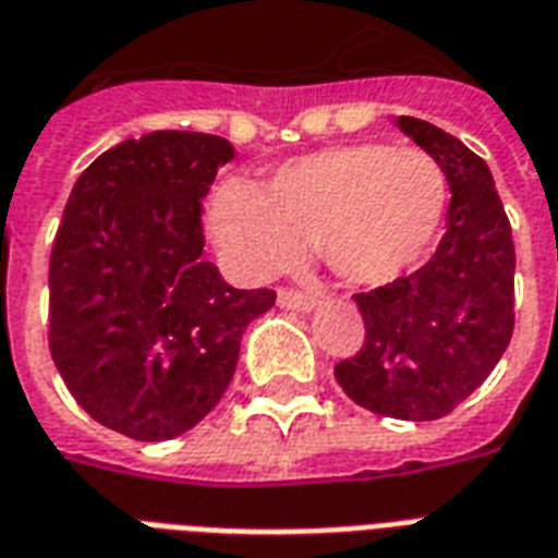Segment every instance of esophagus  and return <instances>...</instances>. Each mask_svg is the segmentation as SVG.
Wrapping results in <instances>:
<instances>
[{
	"label": "esophagus",
	"instance_id": "esophagus-1",
	"mask_svg": "<svg viewBox=\"0 0 558 558\" xmlns=\"http://www.w3.org/2000/svg\"><path fill=\"white\" fill-rule=\"evenodd\" d=\"M278 304L283 306V310H298V313H310L315 306V298L306 295V292H298V289L292 287H283L278 292Z\"/></svg>",
	"mask_w": 558,
	"mask_h": 558
}]
</instances>
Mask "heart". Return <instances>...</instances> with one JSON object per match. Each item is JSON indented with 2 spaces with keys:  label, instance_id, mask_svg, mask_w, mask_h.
I'll list each match as a JSON object with an SVG mask.
<instances>
[{
  "label": "heart",
  "instance_id": "obj_1",
  "mask_svg": "<svg viewBox=\"0 0 558 558\" xmlns=\"http://www.w3.org/2000/svg\"><path fill=\"white\" fill-rule=\"evenodd\" d=\"M449 185L428 153L353 144L287 161L266 185L226 179L210 234L243 275H269L318 243L350 287H385L423 263L440 234Z\"/></svg>",
  "mask_w": 558,
  "mask_h": 558
}]
</instances>
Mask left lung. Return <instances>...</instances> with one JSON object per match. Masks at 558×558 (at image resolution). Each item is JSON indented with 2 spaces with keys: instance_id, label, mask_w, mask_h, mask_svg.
Segmentation results:
<instances>
[{
  "instance_id": "8db88e82",
  "label": "left lung",
  "mask_w": 558,
  "mask_h": 558,
  "mask_svg": "<svg viewBox=\"0 0 558 558\" xmlns=\"http://www.w3.org/2000/svg\"><path fill=\"white\" fill-rule=\"evenodd\" d=\"M449 179L446 234L416 271L356 292L365 344L336 379L356 405L393 420H440L493 373L515 327V245L481 156L420 118H397Z\"/></svg>"
}]
</instances>
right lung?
I'll use <instances>...</instances> for the list:
<instances>
[{"label":"right lung","mask_w":558,"mask_h":558,"mask_svg":"<svg viewBox=\"0 0 558 558\" xmlns=\"http://www.w3.org/2000/svg\"><path fill=\"white\" fill-rule=\"evenodd\" d=\"M234 147L208 133L126 138L83 170L48 260V350L77 405L170 440L226 393L275 289L228 287L202 257V196Z\"/></svg>","instance_id":"right-lung-1"}]
</instances>
